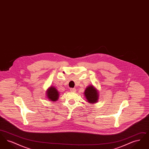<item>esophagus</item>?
Listing matches in <instances>:
<instances>
[{
	"label": "esophagus",
	"instance_id": "obj_1",
	"mask_svg": "<svg viewBox=\"0 0 149 149\" xmlns=\"http://www.w3.org/2000/svg\"><path fill=\"white\" fill-rule=\"evenodd\" d=\"M70 90L71 92H75V91H76L75 88H70Z\"/></svg>",
	"mask_w": 149,
	"mask_h": 149
}]
</instances>
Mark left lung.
<instances>
[{
	"label": "left lung",
	"instance_id": "1",
	"mask_svg": "<svg viewBox=\"0 0 149 149\" xmlns=\"http://www.w3.org/2000/svg\"><path fill=\"white\" fill-rule=\"evenodd\" d=\"M84 93L86 100L90 103H95L99 99V93L93 85L88 86Z\"/></svg>",
	"mask_w": 149,
	"mask_h": 149
}]
</instances>
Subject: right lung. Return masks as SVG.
Wrapping results in <instances>:
<instances>
[{
  "instance_id": "add662e5",
  "label": "right lung",
  "mask_w": 149,
  "mask_h": 149,
  "mask_svg": "<svg viewBox=\"0 0 149 149\" xmlns=\"http://www.w3.org/2000/svg\"><path fill=\"white\" fill-rule=\"evenodd\" d=\"M47 97L48 99L51 100L52 102H55L58 98L59 93L57 90L54 86H50L47 90Z\"/></svg>"
}]
</instances>
